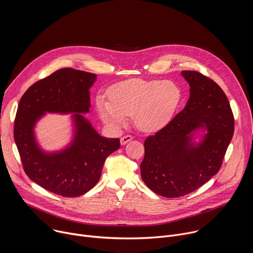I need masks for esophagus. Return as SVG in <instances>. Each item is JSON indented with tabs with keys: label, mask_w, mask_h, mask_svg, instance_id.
<instances>
[{
	"label": "esophagus",
	"mask_w": 253,
	"mask_h": 253,
	"mask_svg": "<svg viewBox=\"0 0 253 253\" xmlns=\"http://www.w3.org/2000/svg\"><path fill=\"white\" fill-rule=\"evenodd\" d=\"M132 139H133V136H132V135H125V136L121 137L120 142H121L122 145H125L126 143H128V142H129V141H131Z\"/></svg>",
	"instance_id": "34e87169"
}]
</instances>
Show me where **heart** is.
<instances>
[{
    "instance_id": "1",
    "label": "heart",
    "mask_w": 253,
    "mask_h": 253,
    "mask_svg": "<svg viewBox=\"0 0 253 253\" xmlns=\"http://www.w3.org/2000/svg\"><path fill=\"white\" fill-rule=\"evenodd\" d=\"M108 99L97 98V110L102 120L120 126L127 116L134 115L136 126L153 132L165 127L174 117L182 101V91L166 80L130 79L112 86Z\"/></svg>"
}]
</instances>
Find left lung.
I'll use <instances>...</instances> for the list:
<instances>
[{
    "mask_svg": "<svg viewBox=\"0 0 253 253\" xmlns=\"http://www.w3.org/2000/svg\"><path fill=\"white\" fill-rule=\"evenodd\" d=\"M190 97L184 109L144 142L141 177L158 195L176 198L189 194L217 173L234 132V117L223 90L196 71H182ZM208 130L195 147L190 134Z\"/></svg>",
    "mask_w": 253,
    "mask_h": 253,
    "instance_id": "1",
    "label": "left lung"
}]
</instances>
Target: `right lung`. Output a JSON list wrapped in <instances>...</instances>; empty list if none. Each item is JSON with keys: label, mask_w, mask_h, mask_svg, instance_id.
<instances>
[{"label": "right lung", "mask_w": 253, "mask_h": 253, "mask_svg": "<svg viewBox=\"0 0 253 253\" xmlns=\"http://www.w3.org/2000/svg\"><path fill=\"white\" fill-rule=\"evenodd\" d=\"M96 75L63 68L34 83L22 96L14 124V139L28 177L44 189L64 197H77L92 189L101 177L106 158L119 149L120 139L99 135L79 113L90 108ZM45 112H75L77 136L71 146L47 155L37 145L32 128Z\"/></svg>", "instance_id": "obj_1"}]
</instances>
